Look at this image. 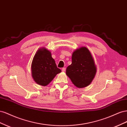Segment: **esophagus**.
<instances>
[{
	"instance_id": "esophagus-1",
	"label": "esophagus",
	"mask_w": 127,
	"mask_h": 127,
	"mask_svg": "<svg viewBox=\"0 0 127 127\" xmlns=\"http://www.w3.org/2000/svg\"><path fill=\"white\" fill-rule=\"evenodd\" d=\"M62 71H63V72H64V71H66V68H62Z\"/></svg>"
}]
</instances>
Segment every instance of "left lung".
I'll use <instances>...</instances> for the list:
<instances>
[{"instance_id": "obj_1", "label": "left lung", "mask_w": 127, "mask_h": 127, "mask_svg": "<svg viewBox=\"0 0 127 127\" xmlns=\"http://www.w3.org/2000/svg\"><path fill=\"white\" fill-rule=\"evenodd\" d=\"M96 72L94 60L87 48L76 49L72 53V63L66 69V75L72 83L78 88L88 86Z\"/></svg>"}]
</instances>
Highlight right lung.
Segmentation results:
<instances>
[{
  "label": "right lung",
  "mask_w": 127,
  "mask_h": 127,
  "mask_svg": "<svg viewBox=\"0 0 127 127\" xmlns=\"http://www.w3.org/2000/svg\"><path fill=\"white\" fill-rule=\"evenodd\" d=\"M32 76L37 84L47 86L61 71L57 68L50 51L45 48L39 49L34 56L31 65Z\"/></svg>",
  "instance_id": "1"
}]
</instances>
